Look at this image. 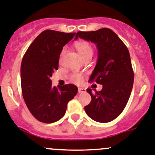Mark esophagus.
Returning a JSON list of instances; mask_svg holds the SVG:
<instances>
[{
	"mask_svg": "<svg viewBox=\"0 0 155 155\" xmlns=\"http://www.w3.org/2000/svg\"><path fill=\"white\" fill-rule=\"evenodd\" d=\"M85 92H86V89L81 88V87H79L78 88V93L81 94V93H85Z\"/></svg>",
	"mask_w": 155,
	"mask_h": 155,
	"instance_id": "34e87169",
	"label": "esophagus"
}]
</instances>
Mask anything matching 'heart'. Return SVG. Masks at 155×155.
<instances>
[{
	"instance_id": "obj_1",
	"label": "heart",
	"mask_w": 155,
	"mask_h": 155,
	"mask_svg": "<svg viewBox=\"0 0 155 155\" xmlns=\"http://www.w3.org/2000/svg\"><path fill=\"white\" fill-rule=\"evenodd\" d=\"M75 48H76L77 51H78V52L79 54L81 55L82 58L87 54H92L91 46L86 41H78L75 44ZM71 79L74 82L80 83L83 80V78L79 74H74L71 76Z\"/></svg>"
}]
</instances>
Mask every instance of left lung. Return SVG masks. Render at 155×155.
Masks as SVG:
<instances>
[{"instance_id": "left-lung-1", "label": "left lung", "mask_w": 155, "mask_h": 155, "mask_svg": "<svg viewBox=\"0 0 155 155\" xmlns=\"http://www.w3.org/2000/svg\"><path fill=\"white\" fill-rule=\"evenodd\" d=\"M78 38L97 45L98 58L90 81L103 85L102 90L92 93L86 114L94 120L107 123L114 120L124 110L134 84V71L128 49L119 37L109 28L95 31H78Z\"/></svg>"}]
</instances>
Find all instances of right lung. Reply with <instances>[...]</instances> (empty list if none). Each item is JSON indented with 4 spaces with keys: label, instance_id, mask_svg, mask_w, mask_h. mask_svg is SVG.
Returning <instances> with one entry per match:
<instances>
[{
    "label": "right lung",
    "instance_id": "add662e5",
    "mask_svg": "<svg viewBox=\"0 0 155 155\" xmlns=\"http://www.w3.org/2000/svg\"><path fill=\"white\" fill-rule=\"evenodd\" d=\"M76 33L45 30L35 39L23 57L21 90L31 114L39 121L51 124L64 117L68 103L78 93L74 84L52 86L50 78L58 69L63 47Z\"/></svg>",
    "mask_w": 155,
    "mask_h": 155
}]
</instances>
